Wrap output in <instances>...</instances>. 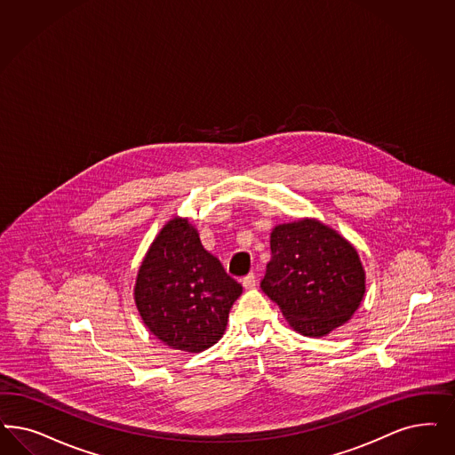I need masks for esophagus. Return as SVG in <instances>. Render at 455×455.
Here are the masks:
<instances>
[{
  "mask_svg": "<svg viewBox=\"0 0 455 455\" xmlns=\"http://www.w3.org/2000/svg\"><path fill=\"white\" fill-rule=\"evenodd\" d=\"M255 283H257V281H255V275H253V274H249V275H245V277L242 279V285H243L245 289H253Z\"/></svg>",
  "mask_w": 455,
  "mask_h": 455,
  "instance_id": "obj_1",
  "label": "esophagus"
}]
</instances>
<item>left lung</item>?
<instances>
[{"instance_id":"obj_1","label":"left lung","mask_w":455,"mask_h":455,"mask_svg":"<svg viewBox=\"0 0 455 455\" xmlns=\"http://www.w3.org/2000/svg\"><path fill=\"white\" fill-rule=\"evenodd\" d=\"M289 326L324 338L360 307L366 274L353 243L323 221L299 219L270 234V262L260 283Z\"/></svg>"}]
</instances>
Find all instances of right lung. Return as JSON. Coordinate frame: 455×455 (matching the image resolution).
I'll return each instance as SVG.
<instances>
[{"mask_svg":"<svg viewBox=\"0 0 455 455\" xmlns=\"http://www.w3.org/2000/svg\"><path fill=\"white\" fill-rule=\"evenodd\" d=\"M242 285L204 251L188 219L170 220L142 259L134 302L146 328L172 349L200 353L219 343Z\"/></svg>","mask_w":455,"mask_h":455,"instance_id":"right-lung-1","label":"right lung"}]
</instances>
